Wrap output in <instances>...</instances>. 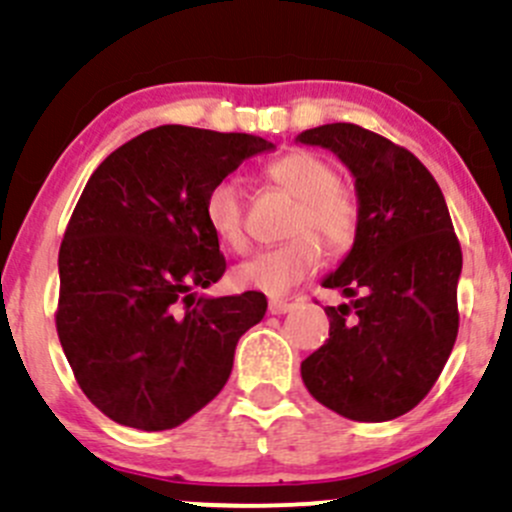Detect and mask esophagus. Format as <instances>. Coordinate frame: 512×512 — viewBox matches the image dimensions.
Listing matches in <instances>:
<instances>
[{
	"mask_svg": "<svg viewBox=\"0 0 512 512\" xmlns=\"http://www.w3.org/2000/svg\"><path fill=\"white\" fill-rule=\"evenodd\" d=\"M267 309H270V314H287L294 309V302H287V299H270Z\"/></svg>",
	"mask_w": 512,
	"mask_h": 512,
	"instance_id": "esophagus-1",
	"label": "esophagus"
}]
</instances>
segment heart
Returning a JSON list of instances; mask_svg holds the SVG:
<instances>
[{
	"label": "heart",
	"instance_id": "heart-1",
	"mask_svg": "<svg viewBox=\"0 0 512 512\" xmlns=\"http://www.w3.org/2000/svg\"><path fill=\"white\" fill-rule=\"evenodd\" d=\"M265 178L297 198L287 225V242L257 252L232 270L240 289L280 297L312 275L322 260L324 245L332 252H347L359 237L361 208L352 193L339 188V173L332 163L307 151H292L272 160ZM205 223L220 245L230 250L245 247V190L235 178H220L205 195Z\"/></svg>",
	"mask_w": 512,
	"mask_h": 512
}]
</instances>
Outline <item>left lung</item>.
Instances as JSON below:
<instances>
[{"mask_svg":"<svg viewBox=\"0 0 512 512\" xmlns=\"http://www.w3.org/2000/svg\"><path fill=\"white\" fill-rule=\"evenodd\" d=\"M297 141L352 170L361 208L352 252L322 282L352 302L324 309L329 339L302 361V381L339 416L391 421L431 391L458 337L463 255L446 200L414 153L356 123Z\"/></svg>","mask_w":512,"mask_h":512,"instance_id":"1","label":"left lung"}]
</instances>
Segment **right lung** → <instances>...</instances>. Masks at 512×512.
Returning <instances> with one entry per match:
<instances>
[{"label":"right lung","instance_id":"add662e5","mask_svg":"<svg viewBox=\"0 0 512 512\" xmlns=\"http://www.w3.org/2000/svg\"><path fill=\"white\" fill-rule=\"evenodd\" d=\"M275 148L250 133L158 126L94 170L59 250L56 332L91 404L121 426L165 431L223 391L262 292L198 297L225 272L205 195Z\"/></svg>","mask_w":512,"mask_h":512}]
</instances>
